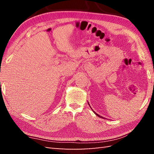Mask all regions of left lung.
I'll list each match as a JSON object with an SVG mask.
<instances>
[{"instance_id": "8db88e82", "label": "left lung", "mask_w": 154, "mask_h": 154, "mask_svg": "<svg viewBox=\"0 0 154 154\" xmlns=\"http://www.w3.org/2000/svg\"><path fill=\"white\" fill-rule=\"evenodd\" d=\"M88 104H89V105L90 106V104H89V102H88ZM90 107H91V106H90ZM91 109H92V108H91ZM92 110H93V109H92ZM93 112H94V114H96V115H97V116H99V117H100V118H102V119H105V118H104V117H103V116H101L99 115V114H97V113H96L95 112H94V111H93Z\"/></svg>"}]
</instances>
